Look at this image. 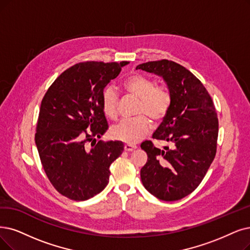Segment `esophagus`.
<instances>
[{"label": "esophagus", "instance_id": "esophagus-1", "mask_svg": "<svg viewBox=\"0 0 250 250\" xmlns=\"http://www.w3.org/2000/svg\"><path fill=\"white\" fill-rule=\"evenodd\" d=\"M137 146H135V145H130V144H126L125 146H124V149L126 152H132V151H134V149L136 148Z\"/></svg>", "mask_w": 250, "mask_h": 250}]
</instances>
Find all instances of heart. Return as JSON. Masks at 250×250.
Listing matches in <instances>:
<instances>
[{"instance_id": "obj_1", "label": "heart", "mask_w": 250, "mask_h": 250, "mask_svg": "<svg viewBox=\"0 0 250 250\" xmlns=\"http://www.w3.org/2000/svg\"><path fill=\"white\" fill-rule=\"evenodd\" d=\"M126 91L139 98L137 114H146L154 121L161 120L170 104V93L164 86H155L151 78L132 75L123 82ZM118 94L113 87H107L102 96V106L105 116L114 119L117 116ZM151 130V122L146 115L131 119H123L109 129V135L117 141L136 144Z\"/></svg>"}]
</instances>
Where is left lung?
Returning <instances> with one entry per match:
<instances>
[{"mask_svg": "<svg viewBox=\"0 0 250 250\" xmlns=\"http://www.w3.org/2000/svg\"><path fill=\"white\" fill-rule=\"evenodd\" d=\"M136 69L163 79L170 104L153 138L170 143L160 149L152 142L141 147L147 161L141 178L147 191L163 201H176L200 185L216 153L218 120L211 97L186 67L166 61L141 63Z\"/></svg>", "mask_w": 250, "mask_h": 250, "instance_id": "8db88e82", "label": "left lung"}]
</instances>
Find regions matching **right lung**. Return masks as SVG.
<instances>
[{
	"label": "right lung",
	"mask_w": 250,
	"mask_h": 250,
	"mask_svg": "<svg viewBox=\"0 0 250 250\" xmlns=\"http://www.w3.org/2000/svg\"><path fill=\"white\" fill-rule=\"evenodd\" d=\"M127 63H77L55 80L43 98L36 146L49 181L72 200L101 193L108 184L109 166L123 152L122 142L96 138L107 129L102 106L104 88Z\"/></svg>",
	"instance_id": "1"
}]
</instances>
